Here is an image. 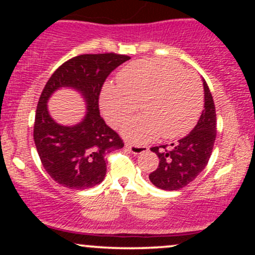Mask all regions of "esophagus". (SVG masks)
<instances>
[{
	"mask_svg": "<svg viewBox=\"0 0 255 255\" xmlns=\"http://www.w3.org/2000/svg\"><path fill=\"white\" fill-rule=\"evenodd\" d=\"M126 150L131 152L133 154H141L144 152L148 151L147 146H140V145H131V144H126Z\"/></svg>",
	"mask_w": 255,
	"mask_h": 255,
	"instance_id": "obj_1",
	"label": "esophagus"
}]
</instances>
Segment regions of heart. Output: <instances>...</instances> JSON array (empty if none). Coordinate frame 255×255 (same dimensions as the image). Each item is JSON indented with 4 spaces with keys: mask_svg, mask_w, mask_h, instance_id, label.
Here are the masks:
<instances>
[{
    "mask_svg": "<svg viewBox=\"0 0 255 255\" xmlns=\"http://www.w3.org/2000/svg\"><path fill=\"white\" fill-rule=\"evenodd\" d=\"M116 80L118 86L105 85L102 91V111L111 126L120 127L137 103L141 114L122 129L126 139L136 144L152 141L160 134L164 139L184 135L203 110V87L198 77L172 61H134L119 72Z\"/></svg>",
    "mask_w": 255,
    "mask_h": 255,
    "instance_id": "b5f03b06",
    "label": "heart"
}]
</instances>
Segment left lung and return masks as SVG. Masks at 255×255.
<instances>
[{"label":"left lung","mask_w":255,"mask_h":255,"mask_svg":"<svg viewBox=\"0 0 255 255\" xmlns=\"http://www.w3.org/2000/svg\"><path fill=\"white\" fill-rule=\"evenodd\" d=\"M205 103L197 126L177 144L151 147L159 158V164L148 178L164 191H177L191 183L204 170L211 157L217 133V119L213 98L203 79Z\"/></svg>","instance_id":"8db88e82"}]
</instances>
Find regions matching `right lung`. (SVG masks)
<instances>
[{"mask_svg":"<svg viewBox=\"0 0 255 255\" xmlns=\"http://www.w3.org/2000/svg\"><path fill=\"white\" fill-rule=\"evenodd\" d=\"M129 58L114 52L79 55L61 64L43 89L33 139L44 169L61 186L78 191L97 186L107 174L105 156L124 147L119 134L99 115L98 101L105 79ZM62 87L77 89L87 102L85 118L74 126L58 125L48 114V98Z\"/></svg>","mask_w":255,"mask_h":255,"instance_id":"obj_1","label":"right lung"}]
</instances>
